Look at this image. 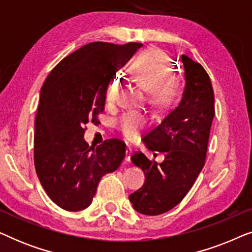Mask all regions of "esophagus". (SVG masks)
<instances>
[{"label":"esophagus","instance_id":"esophagus-1","mask_svg":"<svg viewBox=\"0 0 252 252\" xmlns=\"http://www.w3.org/2000/svg\"><path fill=\"white\" fill-rule=\"evenodd\" d=\"M133 149L130 147H127L126 149V161H130V156H132Z\"/></svg>","mask_w":252,"mask_h":252}]
</instances>
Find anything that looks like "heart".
<instances>
[{"mask_svg":"<svg viewBox=\"0 0 252 252\" xmlns=\"http://www.w3.org/2000/svg\"><path fill=\"white\" fill-rule=\"evenodd\" d=\"M172 67L167 56L160 51L141 55L134 61L133 75L136 80L150 88V98L155 104L170 106L173 104L180 88L178 75H171ZM120 82L113 78L106 88L108 105H115L119 99ZM146 126V120L135 112H127L118 120L120 132L127 140H135Z\"/></svg>","mask_w":252,"mask_h":252,"instance_id":"b5f03b06","label":"heart"}]
</instances>
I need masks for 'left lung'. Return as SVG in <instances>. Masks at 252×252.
Returning a JSON list of instances; mask_svg holds the SVG:
<instances>
[{"label":"left lung","mask_w":252,"mask_h":252,"mask_svg":"<svg viewBox=\"0 0 252 252\" xmlns=\"http://www.w3.org/2000/svg\"><path fill=\"white\" fill-rule=\"evenodd\" d=\"M186 86L181 101L146 136L151 151L164 153L158 164L146 155L133 154V164L144 172V184L129 195L137 212L158 216L180 203L205 164L215 117V95L204 67L186 55L181 56Z\"/></svg>","instance_id":"obj_1"}]
</instances>
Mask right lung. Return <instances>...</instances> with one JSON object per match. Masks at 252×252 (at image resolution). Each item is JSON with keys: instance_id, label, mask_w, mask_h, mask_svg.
<instances>
[{"instance_id": "right-lung-1", "label": "right lung", "mask_w": 252, "mask_h": 252, "mask_svg": "<svg viewBox=\"0 0 252 252\" xmlns=\"http://www.w3.org/2000/svg\"><path fill=\"white\" fill-rule=\"evenodd\" d=\"M142 43L92 42L63 58L41 88L35 116L34 165L37 178L55 204L66 211L91 205L103 175L125 158L126 144L105 140L85 142L86 124L104 111L105 93L119 65Z\"/></svg>"}]
</instances>
